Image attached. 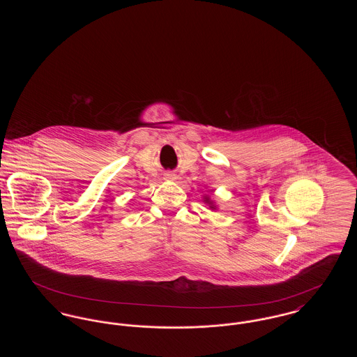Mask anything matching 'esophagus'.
Here are the masks:
<instances>
[{
    "label": "esophagus",
    "mask_w": 357,
    "mask_h": 357,
    "mask_svg": "<svg viewBox=\"0 0 357 357\" xmlns=\"http://www.w3.org/2000/svg\"><path fill=\"white\" fill-rule=\"evenodd\" d=\"M166 179H169V181L175 179V174H172V172H167V174H166Z\"/></svg>",
    "instance_id": "1"
}]
</instances>
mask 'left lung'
<instances>
[{
    "label": "left lung",
    "mask_w": 357,
    "mask_h": 357,
    "mask_svg": "<svg viewBox=\"0 0 357 357\" xmlns=\"http://www.w3.org/2000/svg\"><path fill=\"white\" fill-rule=\"evenodd\" d=\"M204 199H206V202H208V199H207V198H204Z\"/></svg>",
    "instance_id": "obj_1"
}]
</instances>
